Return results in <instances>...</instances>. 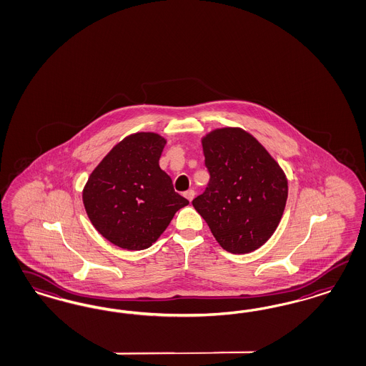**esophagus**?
I'll use <instances>...</instances> for the list:
<instances>
[{"label": "esophagus", "instance_id": "1", "mask_svg": "<svg viewBox=\"0 0 366 366\" xmlns=\"http://www.w3.org/2000/svg\"><path fill=\"white\" fill-rule=\"evenodd\" d=\"M194 194H196V193H194V190L193 189L187 190V192L184 193V196H185V197H187V199H188L189 202H192V200H193Z\"/></svg>", "mask_w": 366, "mask_h": 366}]
</instances>
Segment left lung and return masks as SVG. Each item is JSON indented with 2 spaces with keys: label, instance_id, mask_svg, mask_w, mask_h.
<instances>
[{
  "label": "left lung",
  "instance_id": "obj_1",
  "mask_svg": "<svg viewBox=\"0 0 366 366\" xmlns=\"http://www.w3.org/2000/svg\"><path fill=\"white\" fill-rule=\"evenodd\" d=\"M209 182L192 204L219 244L232 254L261 247L276 231L288 181L265 147L240 128H219L202 139Z\"/></svg>",
  "mask_w": 366,
  "mask_h": 366
}]
</instances>
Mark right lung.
<instances>
[{"instance_id": "obj_1", "label": "right lung", "mask_w": 366, "mask_h": 366, "mask_svg": "<svg viewBox=\"0 0 366 366\" xmlns=\"http://www.w3.org/2000/svg\"><path fill=\"white\" fill-rule=\"evenodd\" d=\"M166 140L138 132L116 144L93 170L82 199L92 224L127 250H144L189 202L159 167Z\"/></svg>"}]
</instances>
